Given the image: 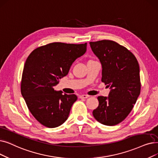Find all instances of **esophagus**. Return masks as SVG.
<instances>
[{
    "instance_id": "34e87169",
    "label": "esophagus",
    "mask_w": 158,
    "mask_h": 158,
    "mask_svg": "<svg viewBox=\"0 0 158 158\" xmlns=\"http://www.w3.org/2000/svg\"><path fill=\"white\" fill-rule=\"evenodd\" d=\"M89 97H90V96L88 95H85V94L79 95V98H80V99H86V98H89Z\"/></svg>"
}]
</instances>
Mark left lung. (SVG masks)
<instances>
[{
    "mask_svg": "<svg viewBox=\"0 0 158 158\" xmlns=\"http://www.w3.org/2000/svg\"><path fill=\"white\" fill-rule=\"evenodd\" d=\"M90 45L102 65L101 81L110 88L108 97L98 98L99 106L93 115L102 125H118L132 111L140 94L138 62L131 52L115 41L102 40Z\"/></svg>",
    "mask_w": 158,
    "mask_h": 158,
    "instance_id": "obj_1",
    "label": "left lung"
}]
</instances>
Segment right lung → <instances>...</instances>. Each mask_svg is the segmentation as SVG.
Segmentation results:
<instances>
[{
	"label": "right lung",
	"instance_id": "1",
	"mask_svg": "<svg viewBox=\"0 0 158 158\" xmlns=\"http://www.w3.org/2000/svg\"><path fill=\"white\" fill-rule=\"evenodd\" d=\"M87 43H53L34 50L24 64L21 94L29 110L40 124L56 128L68 118L75 94H63L53 86L68 74L75 59L85 54Z\"/></svg>",
	"mask_w": 158,
	"mask_h": 158
}]
</instances>
